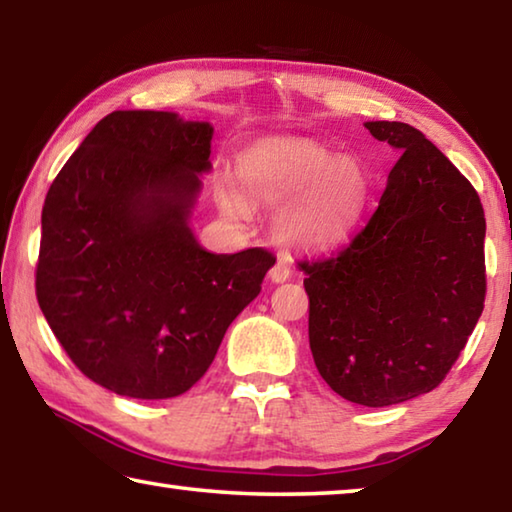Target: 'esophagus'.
Instances as JSON below:
<instances>
[{"label":"esophagus","mask_w":512,"mask_h":512,"mask_svg":"<svg viewBox=\"0 0 512 512\" xmlns=\"http://www.w3.org/2000/svg\"><path fill=\"white\" fill-rule=\"evenodd\" d=\"M289 275H291V268L287 264V259H277L275 266L268 271V277H271V282H275V284L289 280Z\"/></svg>","instance_id":"1"}]
</instances>
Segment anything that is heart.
I'll return each instance as SVG.
<instances>
[{
  "instance_id": "1",
  "label": "heart",
  "mask_w": 512,
  "mask_h": 512,
  "mask_svg": "<svg viewBox=\"0 0 512 512\" xmlns=\"http://www.w3.org/2000/svg\"><path fill=\"white\" fill-rule=\"evenodd\" d=\"M244 192L257 203L288 205L280 235L302 248H329L348 235L368 196L361 164L307 140H266L239 164ZM235 207H239L235 203Z\"/></svg>"
}]
</instances>
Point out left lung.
<instances>
[{
  "label": "left lung",
  "mask_w": 512,
  "mask_h": 512,
  "mask_svg": "<svg viewBox=\"0 0 512 512\" xmlns=\"http://www.w3.org/2000/svg\"><path fill=\"white\" fill-rule=\"evenodd\" d=\"M366 128L402 151L377 210L339 253L298 266L320 377L377 409L433 391L465 348L485 300V216L470 180L418 128Z\"/></svg>",
  "instance_id": "obj_1"
}]
</instances>
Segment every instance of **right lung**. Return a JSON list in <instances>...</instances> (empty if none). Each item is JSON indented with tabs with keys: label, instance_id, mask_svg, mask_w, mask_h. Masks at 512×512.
I'll return each instance as SVG.
<instances>
[{
	"label": "right lung",
	"instance_id": "right-lung-1",
	"mask_svg": "<svg viewBox=\"0 0 512 512\" xmlns=\"http://www.w3.org/2000/svg\"><path fill=\"white\" fill-rule=\"evenodd\" d=\"M212 135L176 112L115 110L47 192L38 305L74 366L117 395L187 393L275 262L207 253L189 228Z\"/></svg>",
	"mask_w": 512,
	"mask_h": 512
}]
</instances>
